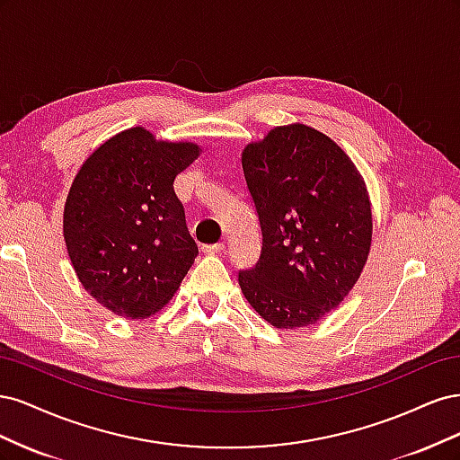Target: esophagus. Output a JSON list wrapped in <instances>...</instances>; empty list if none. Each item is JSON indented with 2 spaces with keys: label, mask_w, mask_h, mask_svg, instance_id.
Segmentation results:
<instances>
[{
  "label": "esophagus",
  "mask_w": 460,
  "mask_h": 460,
  "mask_svg": "<svg viewBox=\"0 0 460 460\" xmlns=\"http://www.w3.org/2000/svg\"><path fill=\"white\" fill-rule=\"evenodd\" d=\"M222 249H225V243H208L201 247V252L207 255H215V253H220Z\"/></svg>",
  "instance_id": "obj_1"
}]
</instances>
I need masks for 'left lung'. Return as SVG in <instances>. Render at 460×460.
Instances as JSON below:
<instances>
[{
    "instance_id": "obj_1",
    "label": "left lung",
    "mask_w": 460,
    "mask_h": 460,
    "mask_svg": "<svg viewBox=\"0 0 460 460\" xmlns=\"http://www.w3.org/2000/svg\"><path fill=\"white\" fill-rule=\"evenodd\" d=\"M262 232L259 262L240 270L249 305L274 328L316 324L349 296L372 243L370 198L349 155L294 122L242 151Z\"/></svg>"
}]
</instances>
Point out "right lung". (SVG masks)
I'll list each match as a JSON object with an SVG mask.
<instances>
[{
  "label": "right lung",
  "mask_w": 460,
  "mask_h": 460,
  "mask_svg": "<svg viewBox=\"0 0 460 460\" xmlns=\"http://www.w3.org/2000/svg\"><path fill=\"white\" fill-rule=\"evenodd\" d=\"M199 153L134 127L103 142L75 176L63 211L66 253L82 288L113 314H155L196 261L174 178Z\"/></svg>",
  "instance_id": "right-lung-1"
}]
</instances>
